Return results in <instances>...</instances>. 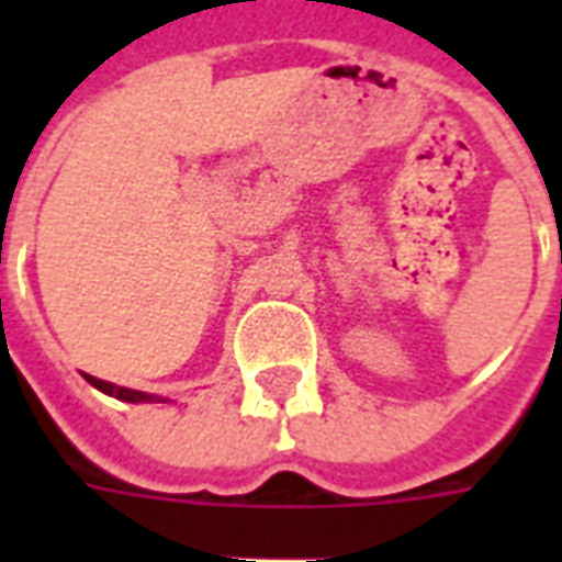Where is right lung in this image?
<instances>
[{
  "mask_svg": "<svg viewBox=\"0 0 562 562\" xmlns=\"http://www.w3.org/2000/svg\"><path fill=\"white\" fill-rule=\"evenodd\" d=\"M87 375V373H83ZM87 382L92 387H99L101 393H108V396H116L122 402H169L166 396H157V393H145V391H134V387H119L113 382H104V379H95V375H87Z\"/></svg>",
  "mask_w": 562,
  "mask_h": 562,
  "instance_id": "1",
  "label": "right lung"
}]
</instances>
